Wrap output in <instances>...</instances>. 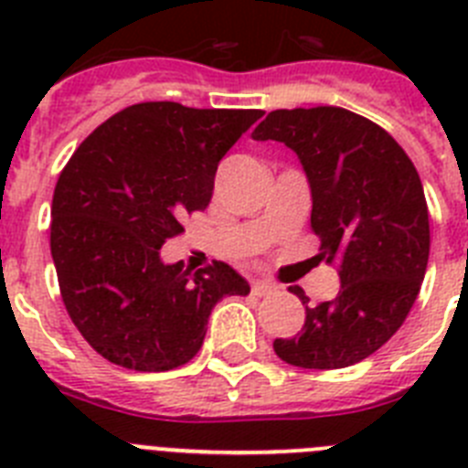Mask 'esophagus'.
I'll use <instances>...</instances> for the list:
<instances>
[{"label":"esophagus","instance_id":"obj_1","mask_svg":"<svg viewBox=\"0 0 468 468\" xmlns=\"http://www.w3.org/2000/svg\"><path fill=\"white\" fill-rule=\"evenodd\" d=\"M279 291V285L270 283V281H255L253 283V295H271V292Z\"/></svg>","mask_w":468,"mask_h":468}]
</instances>
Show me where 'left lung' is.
Listing matches in <instances>:
<instances>
[{
    "instance_id": "8db88e82",
    "label": "left lung",
    "mask_w": 468,
    "mask_h": 468,
    "mask_svg": "<svg viewBox=\"0 0 468 468\" xmlns=\"http://www.w3.org/2000/svg\"><path fill=\"white\" fill-rule=\"evenodd\" d=\"M253 140L291 147L312 189L321 255L340 267V292L304 307V328L274 340L281 361L335 370L363 361L403 325L429 262V210L417 168L378 123L342 107L274 110ZM291 292L304 302L300 285Z\"/></svg>"
}]
</instances>
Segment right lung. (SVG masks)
<instances>
[{"label":"right lung","instance_id":"add662e5","mask_svg":"<svg viewBox=\"0 0 468 468\" xmlns=\"http://www.w3.org/2000/svg\"><path fill=\"white\" fill-rule=\"evenodd\" d=\"M262 114L140 102L95 128L63 168L51 206L60 295L110 363L138 373L185 366L215 304L250 292L229 264L189 274L164 262L161 246L210 204L218 164Z\"/></svg>","mask_w":468,"mask_h":468}]
</instances>
